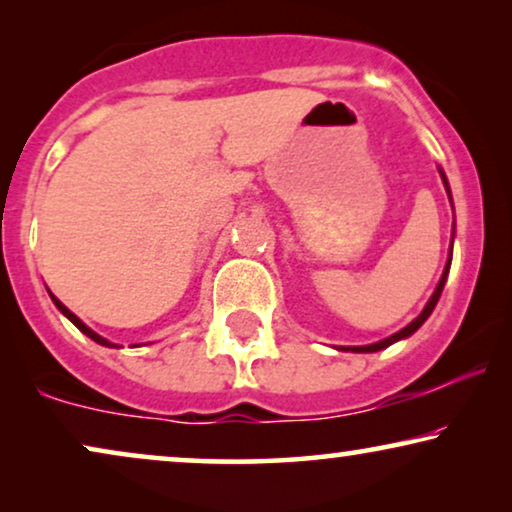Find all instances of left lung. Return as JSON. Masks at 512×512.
Returning <instances> with one entry per match:
<instances>
[{"label":"left lung","instance_id":"1","mask_svg":"<svg viewBox=\"0 0 512 512\" xmlns=\"http://www.w3.org/2000/svg\"><path fill=\"white\" fill-rule=\"evenodd\" d=\"M440 177H443V181H445V186H447V179H445V174H443V170H440ZM447 193H450V188H447ZM450 263H452V258L450 261H447V268H445V272H443V277H440V282H438V286H436V291H433V296H431V300L429 303H426V307L422 310V314H419V317L412 321V324H408L403 328V331H398V333H394L391 335V338H387V340H380V342H375V345H366V347H347V352L349 349H352V352H380V349H384V347H389V345H394L396 340H401V338H408V335H412L417 331L419 326L424 324L426 319H429V314L433 312V307H436V303H438V298H440V293H443V286H445V279H447V272H450ZM345 349V347H342Z\"/></svg>","mask_w":512,"mask_h":512}]
</instances>
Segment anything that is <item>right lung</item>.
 <instances>
[{"label":"right lung","instance_id":"add662e5","mask_svg":"<svg viewBox=\"0 0 512 512\" xmlns=\"http://www.w3.org/2000/svg\"><path fill=\"white\" fill-rule=\"evenodd\" d=\"M51 298H53V303H55V307H58V310H60L62 314H65V317H67L69 321H72V324H74L76 328H79V331H81V333H86L90 340H95V342H97V345H104V347H116V345H111V342H109V340H104V338H102V335H97L95 331H90V328H88L86 324H83V321H81L79 317H76V314H74V312H69V310H67V307H65V305H62L58 298H55V296H51Z\"/></svg>","mask_w":512,"mask_h":512}]
</instances>
